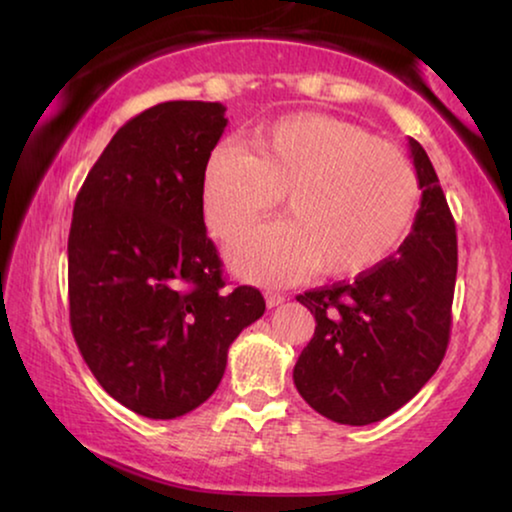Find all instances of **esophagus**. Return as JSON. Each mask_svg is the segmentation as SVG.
Returning a JSON list of instances; mask_svg holds the SVG:
<instances>
[{
    "label": "esophagus",
    "mask_w": 512,
    "mask_h": 512,
    "mask_svg": "<svg viewBox=\"0 0 512 512\" xmlns=\"http://www.w3.org/2000/svg\"><path fill=\"white\" fill-rule=\"evenodd\" d=\"M284 296H282V293H275V291H268V293H265V305H268V307H277V305H282L284 303Z\"/></svg>",
    "instance_id": "obj_1"
}]
</instances>
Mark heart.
Returning a JSON list of instances; mask_svg holds the SVG:
<instances>
[{"mask_svg":"<svg viewBox=\"0 0 512 512\" xmlns=\"http://www.w3.org/2000/svg\"><path fill=\"white\" fill-rule=\"evenodd\" d=\"M251 146L216 144L200 184L205 223L221 240L284 195L289 219L244 230L228 247L240 277L289 284L317 268L359 277L389 261L412 230L422 198L415 167L359 125L291 114L258 128Z\"/></svg>","mask_w":512,"mask_h":512,"instance_id":"1","label":"heart"}]
</instances>
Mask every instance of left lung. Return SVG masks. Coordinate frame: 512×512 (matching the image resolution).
Listing matches in <instances>:
<instances>
[{
  "instance_id": "1",
  "label": "left lung",
  "mask_w": 512,
  "mask_h": 512,
  "mask_svg": "<svg viewBox=\"0 0 512 512\" xmlns=\"http://www.w3.org/2000/svg\"><path fill=\"white\" fill-rule=\"evenodd\" d=\"M422 205L380 268L305 291L314 335L293 368L300 396L338 424L366 426L410 401L443 361L457 282V230L422 144L410 139Z\"/></svg>"
}]
</instances>
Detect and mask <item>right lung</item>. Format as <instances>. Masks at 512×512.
I'll use <instances>...</instances> for the list:
<instances>
[{"label":"right lung","instance_id":"right-lung-1","mask_svg":"<svg viewBox=\"0 0 512 512\" xmlns=\"http://www.w3.org/2000/svg\"><path fill=\"white\" fill-rule=\"evenodd\" d=\"M226 125L219 102L142 111L111 137L74 202V340L102 389L149 419L205 403L228 347L265 312L254 286L226 291L202 216V167Z\"/></svg>","mask_w":512,"mask_h":512}]
</instances>
